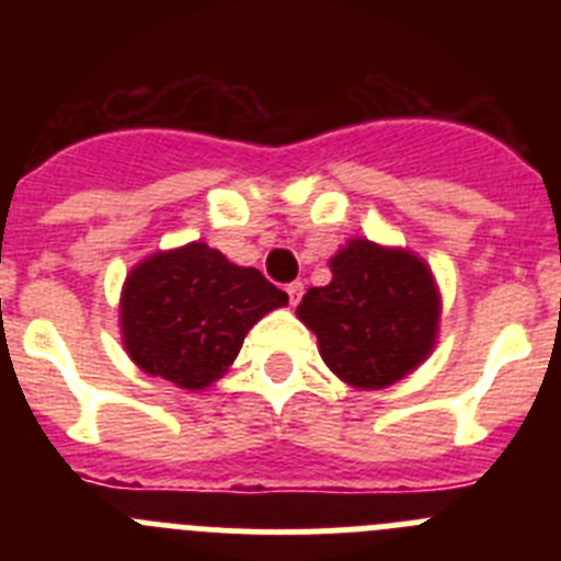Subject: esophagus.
Masks as SVG:
<instances>
[{"label": "esophagus", "instance_id": "1", "mask_svg": "<svg viewBox=\"0 0 561 561\" xmlns=\"http://www.w3.org/2000/svg\"><path fill=\"white\" fill-rule=\"evenodd\" d=\"M286 295H289V304L297 306V304H300V297H304V284H300V280L289 284V286H286Z\"/></svg>", "mask_w": 561, "mask_h": 561}]
</instances>
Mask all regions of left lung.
I'll return each instance as SVG.
<instances>
[{
    "label": "left lung",
    "instance_id": "left-lung-1",
    "mask_svg": "<svg viewBox=\"0 0 561 561\" xmlns=\"http://www.w3.org/2000/svg\"><path fill=\"white\" fill-rule=\"evenodd\" d=\"M329 266L331 284L306 291L297 317L345 385L388 388L433 354L440 295L419 255L351 238Z\"/></svg>",
    "mask_w": 561,
    "mask_h": 561
}]
</instances>
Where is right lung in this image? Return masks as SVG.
<instances>
[{
  "label": "right lung",
  "instance_id": "add662e5",
  "mask_svg": "<svg viewBox=\"0 0 561 561\" xmlns=\"http://www.w3.org/2000/svg\"><path fill=\"white\" fill-rule=\"evenodd\" d=\"M286 304V291L261 272L193 241L153 252L128 272L121 295L123 345L148 376L205 390L227 374L247 331Z\"/></svg>",
  "mask_w": 561,
  "mask_h": 561
}]
</instances>
